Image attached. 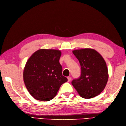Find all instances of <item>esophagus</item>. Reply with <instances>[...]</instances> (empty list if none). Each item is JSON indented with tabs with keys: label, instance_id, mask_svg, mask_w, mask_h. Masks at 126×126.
<instances>
[{
	"label": "esophagus",
	"instance_id": "1",
	"mask_svg": "<svg viewBox=\"0 0 126 126\" xmlns=\"http://www.w3.org/2000/svg\"><path fill=\"white\" fill-rule=\"evenodd\" d=\"M71 80V77H67V81L68 82H69Z\"/></svg>",
	"mask_w": 126,
	"mask_h": 126
}]
</instances>
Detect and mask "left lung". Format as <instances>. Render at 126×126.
Returning a JSON list of instances; mask_svg holds the SVG:
<instances>
[{"label": "left lung", "mask_w": 126, "mask_h": 126, "mask_svg": "<svg viewBox=\"0 0 126 126\" xmlns=\"http://www.w3.org/2000/svg\"><path fill=\"white\" fill-rule=\"evenodd\" d=\"M72 52L79 62L81 71L80 77L72 81L73 87L82 98L88 99L98 95L108 81L105 61L94 49H80Z\"/></svg>", "instance_id": "left-lung-1"}]
</instances>
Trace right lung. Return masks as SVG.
<instances>
[{
	"label": "right lung",
	"instance_id": "right-lung-1",
	"mask_svg": "<svg viewBox=\"0 0 126 126\" xmlns=\"http://www.w3.org/2000/svg\"><path fill=\"white\" fill-rule=\"evenodd\" d=\"M61 51L41 49L28 59L23 71V80L30 94L37 100L53 99L63 83L67 81L62 75L59 62Z\"/></svg>",
	"mask_w": 126,
	"mask_h": 126
}]
</instances>
